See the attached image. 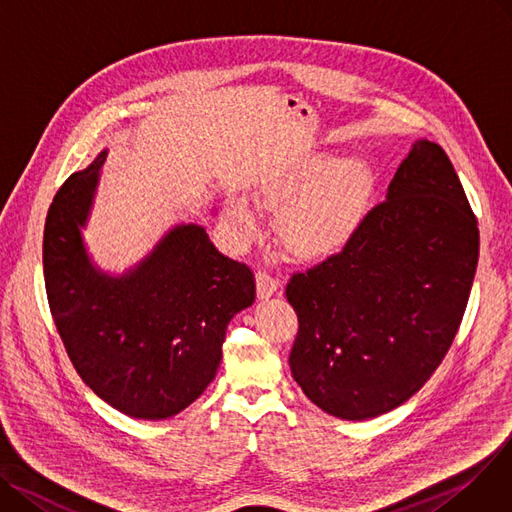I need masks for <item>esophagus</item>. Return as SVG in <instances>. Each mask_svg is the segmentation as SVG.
<instances>
[{"label":"esophagus","mask_w":512,"mask_h":512,"mask_svg":"<svg viewBox=\"0 0 512 512\" xmlns=\"http://www.w3.org/2000/svg\"><path fill=\"white\" fill-rule=\"evenodd\" d=\"M281 281L273 275H268L266 270H258L256 273V289H258V297H270L277 289H279Z\"/></svg>","instance_id":"1"}]
</instances>
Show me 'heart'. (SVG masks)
Returning a JSON list of instances; mask_svg holds the SVG:
<instances>
[{
  "label": "heart",
  "mask_w": 512,
  "mask_h": 512,
  "mask_svg": "<svg viewBox=\"0 0 512 512\" xmlns=\"http://www.w3.org/2000/svg\"><path fill=\"white\" fill-rule=\"evenodd\" d=\"M374 196V173L362 159L316 153L275 175L260 192V204L279 213V242L289 256L322 262L341 254L364 227ZM239 239L256 231L244 204L229 210Z\"/></svg>",
  "instance_id": "1"
}]
</instances>
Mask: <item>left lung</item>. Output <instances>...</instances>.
I'll list each match as a JSON object with an SVG mask.
<instances>
[{
    "label": "left lung",
    "instance_id": "1",
    "mask_svg": "<svg viewBox=\"0 0 512 512\" xmlns=\"http://www.w3.org/2000/svg\"><path fill=\"white\" fill-rule=\"evenodd\" d=\"M477 258V219L453 163L417 140L353 242L289 279L293 380L341 419L399 407L453 345Z\"/></svg>",
    "mask_w": 512,
    "mask_h": 512
}]
</instances>
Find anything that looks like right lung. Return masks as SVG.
Instances as JSON below:
<instances>
[{
  "label": "right lung",
  "mask_w": 512,
  "mask_h": 512,
  "mask_svg": "<svg viewBox=\"0 0 512 512\" xmlns=\"http://www.w3.org/2000/svg\"><path fill=\"white\" fill-rule=\"evenodd\" d=\"M107 150L57 190L43 273L57 333L80 378L130 417L167 419L213 382L229 320L256 297L248 264L223 256L204 227L177 225L122 277L90 262L80 227Z\"/></svg>",
  "instance_id": "obj_1"
}]
</instances>
